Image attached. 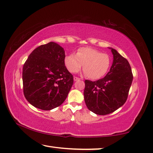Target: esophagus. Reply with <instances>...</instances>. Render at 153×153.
<instances>
[{"instance_id": "1", "label": "esophagus", "mask_w": 153, "mask_h": 153, "mask_svg": "<svg viewBox=\"0 0 153 153\" xmlns=\"http://www.w3.org/2000/svg\"><path fill=\"white\" fill-rule=\"evenodd\" d=\"M79 79H80V78H79V77H74V81H77V80H79Z\"/></svg>"}]
</instances>
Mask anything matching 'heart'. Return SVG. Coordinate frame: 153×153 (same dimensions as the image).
<instances>
[{"instance_id": "b5f03b06", "label": "heart", "mask_w": 153, "mask_h": 153, "mask_svg": "<svg viewBox=\"0 0 153 153\" xmlns=\"http://www.w3.org/2000/svg\"><path fill=\"white\" fill-rule=\"evenodd\" d=\"M67 69L71 73L79 71L83 65V71L89 78L96 79L102 77L108 71L110 59L107 54L95 48H80L77 53H71L64 60Z\"/></svg>"}]
</instances>
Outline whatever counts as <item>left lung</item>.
Instances as JSON below:
<instances>
[{
    "label": "left lung",
    "instance_id": "obj_1",
    "mask_svg": "<svg viewBox=\"0 0 153 153\" xmlns=\"http://www.w3.org/2000/svg\"><path fill=\"white\" fill-rule=\"evenodd\" d=\"M113 62L110 71L95 82L85 80L84 99L87 108L98 115H106L121 107L128 99L133 81L128 61L112 48Z\"/></svg>",
    "mask_w": 153,
    "mask_h": 153
}]
</instances>
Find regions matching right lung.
I'll return each mask as SVG.
<instances>
[{
	"label": "right lung",
	"mask_w": 153,
	"mask_h": 153,
	"mask_svg": "<svg viewBox=\"0 0 153 153\" xmlns=\"http://www.w3.org/2000/svg\"><path fill=\"white\" fill-rule=\"evenodd\" d=\"M65 51L50 42L32 51L24 64L23 89L33 106L50 110L66 100L74 83L72 74L65 66Z\"/></svg>",
	"instance_id": "add662e5"
}]
</instances>
